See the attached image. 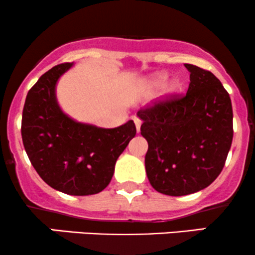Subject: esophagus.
<instances>
[{"label": "esophagus", "instance_id": "obj_1", "mask_svg": "<svg viewBox=\"0 0 255 255\" xmlns=\"http://www.w3.org/2000/svg\"><path fill=\"white\" fill-rule=\"evenodd\" d=\"M134 124H135V127H136V130L140 131V127H141V120L139 118H134Z\"/></svg>", "mask_w": 255, "mask_h": 255}]
</instances>
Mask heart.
<instances>
[{
	"label": "heart",
	"instance_id": "b5f03b06",
	"mask_svg": "<svg viewBox=\"0 0 255 255\" xmlns=\"http://www.w3.org/2000/svg\"><path fill=\"white\" fill-rule=\"evenodd\" d=\"M166 79L165 74H157L154 77H152L147 80H145L141 85V91L142 92H151V91L156 90L160 84L163 83ZM178 89V83L177 81H171L165 86L164 89V95H170V93L175 92Z\"/></svg>",
	"mask_w": 255,
	"mask_h": 255
}]
</instances>
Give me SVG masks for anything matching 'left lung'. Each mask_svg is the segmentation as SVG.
<instances>
[{"label": "left lung", "instance_id": "1", "mask_svg": "<svg viewBox=\"0 0 255 255\" xmlns=\"http://www.w3.org/2000/svg\"><path fill=\"white\" fill-rule=\"evenodd\" d=\"M184 67L191 72L187 93H171L136 114L148 144V181L171 197L210 186L223 170L234 135L233 107L221 81L210 71Z\"/></svg>", "mask_w": 255, "mask_h": 255}]
</instances>
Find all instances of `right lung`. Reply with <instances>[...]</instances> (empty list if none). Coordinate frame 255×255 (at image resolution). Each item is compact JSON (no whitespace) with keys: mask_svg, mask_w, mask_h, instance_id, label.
<instances>
[{"mask_svg":"<svg viewBox=\"0 0 255 255\" xmlns=\"http://www.w3.org/2000/svg\"><path fill=\"white\" fill-rule=\"evenodd\" d=\"M73 63H61L38 79L26 96L21 136L31 164L45 183L69 195L102 192L115 163L135 136L134 122L98 128L75 122L58 107L55 86Z\"/></svg>","mask_w":255,"mask_h":255,"instance_id":"add662e5","label":"right lung"}]
</instances>
